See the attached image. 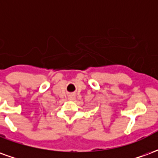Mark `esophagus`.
Wrapping results in <instances>:
<instances>
[{"mask_svg":"<svg viewBox=\"0 0 158 158\" xmlns=\"http://www.w3.org/2000/svg\"><path fill=\"white\" fill-rule=\"evenodd\" d=\"M69 99H70V100H74V96H70V97H69Z\"/></svg>","mask_w":158,"mask_h":158,"instance_id":"obj_1","label":"esophagus"}]
</instances>
